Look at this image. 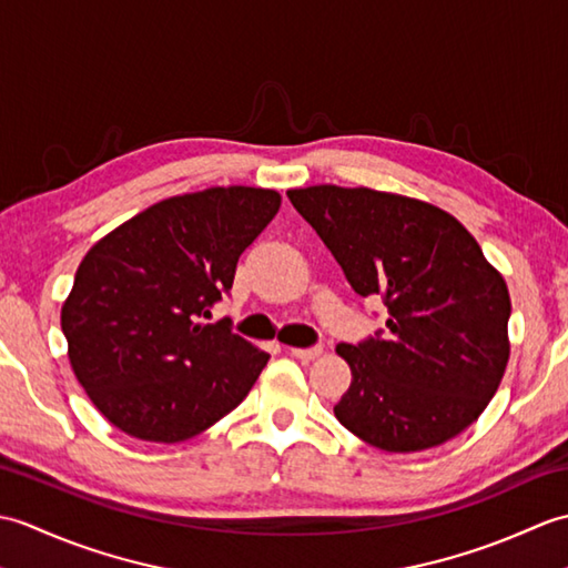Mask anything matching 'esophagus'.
<instances>
[{"label":"esophagus","mask_w":568,"mask_h":568,"mask_svg":"<svg viewBox=\"0 0 568 568\" xmlns=\"http://www.w3.org/2000/svg\"><path fill=\"white\" fill-rule=\"evenodd\" d=\"M322 354L320 346H312V348H291V356L300 358V361H315Z\"/></svg>","instance_id":"obj_1"}]
</instances>
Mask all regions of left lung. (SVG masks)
Segmentation results:
<instances>
[{
    "instance_id": "1",
    "label": "left lung",
    "mask_w": 568,
    "mask_h": 568,
    "mask_svg": "<svg viewBox=\"0 0 568 568\" xmlns=\"http://www.w3.org/2000/svg\"><path fill=\"white\" fill-rule=\"evenodd\" d=\"M361 297L388 307L385 336L339 344L352 385L334 415L390 454L458 437L510 358V293L468 229L425 200L371 187L287 190Z\"/></svg>"
}]
</instances>
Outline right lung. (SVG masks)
Listing matches in <instances>:
<instances>
[{"mask_svg": "<svg viewBox=\"0 0 568 568\" xmlns=\"http://www.w3.org/2000/svg\"><path fill=\"white\" fill-rule=\"evenodd\" d=\"M281 210L265 187L168 197L102 236L60 310L78 383L106 422L141 442L197 437L244 400L268 354L204 324L239 256Z\"/></svg>", "mask_w": 568, "mask_h": 568, "instance_id": "add662e5", "label": "right lung"}]
</instances>
